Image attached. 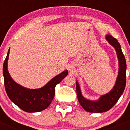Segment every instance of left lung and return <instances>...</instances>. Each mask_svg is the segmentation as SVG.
<instances>
[{
  "mask_svg": "<svg viewBox=\"0 0 130 130\" xmlns=\"http://www.w3.org/2000/svg\"><path fill=\"white\" fill-rule=\"evenodd\" d=\"M106 40L114 47L119 60V71L116 83L112 89L108 93L101 95L97 100H90L84 98L80 91V86L76 80L77 97L81 106L89 112L101 113L109 111L120 98L126 86V64L121 46L116 38L111 35H106Z\"/></svg>",
  "mask_w": 130,
  "mask_h": 130,
  "instance_id": "1",
  "label": "left lung"
}]
</instances>
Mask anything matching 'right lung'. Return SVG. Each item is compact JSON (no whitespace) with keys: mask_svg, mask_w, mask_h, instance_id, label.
<instances>
[{"mask_svg":"<svg viewBox=\"0 0 130 130\" xmlns=\"http://www.w3.org/2000/svg\"><path fill=\"white\" fill-rule=\"evenodd\" d=\"M10 49L3 66L4 84L7 95L10 100L27 112H37L43 111L51 103L55 95V87L68 75L65 70L54 77L45 86L40 89H30L16 83L11 78L8 71V60Z\"/></svg>","mask_w":130,"mask_h":130,"instance_id":"obj_1","label":"right lung"}]
</instances>
